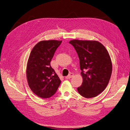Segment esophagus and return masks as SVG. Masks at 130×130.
I'll return each instance as SVG.
<instances>
[{"mask_svg": "<svg viewBox=\"0 0 130 130\" xmlns=\"http://www.w3.org/2000/svg\"><path fill=\"white\" fill-rule=\"evenodd\" d=\"M74 76V74L73 73H71L69 74L68 75V76H67L66 77V79H70V78H72V77Z\"/></svg>", "mask_w": 130, "mask_h": 130, "instance_id": "esophagus-1", "label": "esophagus"}]
</instances>
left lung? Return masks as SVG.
<instances>
[{
	"label": "left lung",
	"mask_w": 130,
	"mask_h": 130,
	"mask_svg": "<svg viewBox=\"0 0 130 130\" xmlns=\"http://www.w3.org/2000/svg\"><path fill=\"white\" fill-rule=\"evenodd\" d=\"M69 43L74 47L80 60L83 77L80 94L87 99L97 96L106 88L112 72V63L108 52L97 41L72 40Z\"/></svg>",
	"instance_id": "8db88e82"
}]
</instances>
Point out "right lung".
I'll return each instance as SVG.
<instances>
[{"instance_id": "right-lung-1", "label": "right lung", "mask_w": 130, "mask_h": 130, "mask_svg": "<svg viewBox=\"0 0 130 130\" xmlns=\"http://www.w3.org/2000/svg\"><path fill=\"white\" fill-rule=\"evenodd\" d=\"M61 43V40H55L39 41L33 48L28 60V84L33 92L43 99L53 96L61 84L50 62Z\"/></svg>"}]
</instances>
